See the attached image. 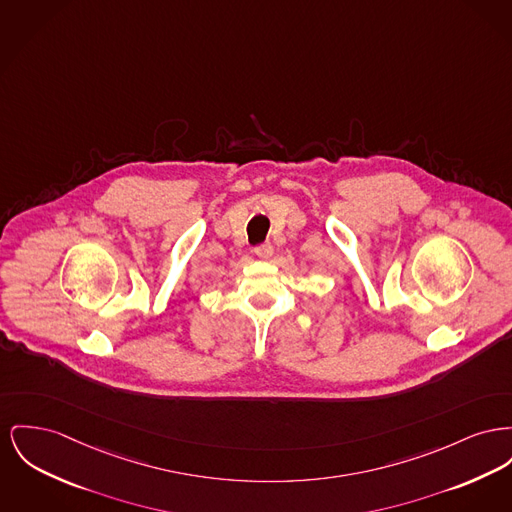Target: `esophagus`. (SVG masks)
I'll list each match as a JSON object with an SVG mask.
<instances>
[{
    "mask_svg": "<svg viewBox=\"0 0 512 512\" xmlns=\"http://www.w3.org/2000/svg\"><path fill=\"white\" fill-rule=\"evenodd\" d=\"M272 245L271 243H263V245H259V247H255L253 249V253L257 255V257H261V259H269L272 255Z\"/></svg>",
    "mask_w": 512,
    "mask_h": 512,
    "instance_id": "1",
    "label": "esophagus"
}]
</instances>
